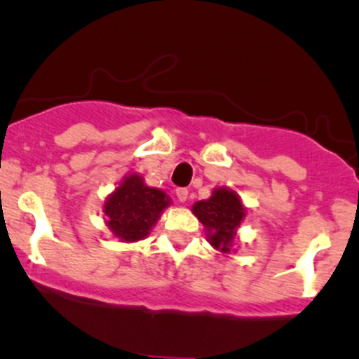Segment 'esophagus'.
<instances>
[{
	"label": "esophagus",
	"mask_w": 359,
	"mask_h": 359,
	"mask_svg": "<svg viewBox=\"0 0 359 359\" xmlns=\"http://www.w3.org/2000/svg\"><path fill=\"white\" fill-rule=\"evenodd\" d=\"M176 197H178L180 202H187V198H188L187 188H178V190H176Z\"/></svg>",
	"instance_id": "esophagus-1"
}]
</instances>
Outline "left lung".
Segmentation results:
<instances>
[{"label":"left lung","instance_id":"8db88e82","mask_svg":"<svg viewBox=\"0 0 359 359\" xmlns=\"http://www.w3.org/2000/svg\"><path fill=\"white\" fill-rule=\"evenodd\" d=\"M191 210L205 226L210 245L224 254L230 252L236 238V228L245 217L238 195L228 188H216L212 197L197 202Z\"/></svg>","mask_w":359,"mask_h":359}]
</instances>
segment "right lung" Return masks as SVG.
<instances>
[{
    "instance_id": "obj_1",
    "label": "right lung",
    "mask_w": 359,
    "mask_h": 359,
    "mask_svg": "<svg viewBox=\"0 0 359 359\" xmlns=\"http://www.w3.org/2000/svg\"><path fill=\"white\" fill-rule=\"evenodd\" d=\"M171 202L158 188L147 187L140 175H129L103 205L107 226L123 242H138L150 233Z\"/></svg>"
}]
</instances>
